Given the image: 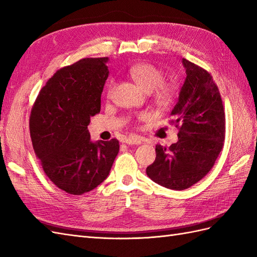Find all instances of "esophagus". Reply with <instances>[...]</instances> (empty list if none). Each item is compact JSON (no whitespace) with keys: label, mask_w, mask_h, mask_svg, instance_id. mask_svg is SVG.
<instances>
[{"label":"esophagus","mask_w":257,"mask_h":257,"mask_svg":"<svg viewBox=\"0 0 257 257\" xmlns=\"http://www.w3.org/2000/svg\"><path fill=\"white\" fill-rule=\"evenodd\" d=\"M142 138L141 137H138V136H133V137H129L126 138L122 142L123 143H127V144H141L142 143Z\"/></svg>","instance_id":"34e87169"}]
</instances>
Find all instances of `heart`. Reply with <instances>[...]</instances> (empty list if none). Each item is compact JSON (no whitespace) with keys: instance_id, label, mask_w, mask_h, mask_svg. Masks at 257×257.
I'll use <instances>...</instances> for the list:
<instances>
[{"instance_id":"1","label":"heart","mask_w":257,"mask_h":257,"mask_svg":"<svg viewBox=\"0 0 257 257\" xmlns=\"http://www.w3.org/2000/svg\"><path fill=\"white\" fill-rule=\"evenodd\" d=\"M131 78L147 92L153 91L155 101L162 106H165L174 100V89L170 84L163 82L164 72L151 63H139L130 67ZM114 91V82L111 81L107 87V96Z\"/></svg>"}]
</instances>
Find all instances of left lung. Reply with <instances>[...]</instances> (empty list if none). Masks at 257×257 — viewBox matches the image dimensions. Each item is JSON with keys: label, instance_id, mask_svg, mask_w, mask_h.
<instances>
[{"label": "left lung", "instance_id": "8db88e82", "mask_svg": "<svg viewBox=\"0 0 257 257\" xmlns=\"http://www.w3.org/2000/svg\"><path fill=\"white\" fill-rule=\"evenodd\" d=\"M186 80L170 116L178 128V141L157 144L156 159L147 168L154 182L172 190H185L205 177L223 147L225 110L218 87L205 69L182 58Z\"/></svg>", "mask_w": 257, "mask_h": 257}]
</instances>
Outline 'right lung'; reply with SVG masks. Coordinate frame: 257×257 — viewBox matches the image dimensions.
<instances>
[{
  "label": "right lung",
  "instance_id": "add662e5",
  "mask_svg": "<svg viewBox=\"0 0 257 257\" xmlns=\"http://www.w3.org/2000/svg\"><path fill=\"white\" fill-rule=\"evenodd\" d=\"M107 57L82 58L57 70L39 92L29 128L36 156L50 180L80 195L107 178L119 152L117 139L92 142L90 117L100 113Z\"/></svg>",
  "mask_w": 257,
  "mask_h": 257
}]
</instances>
